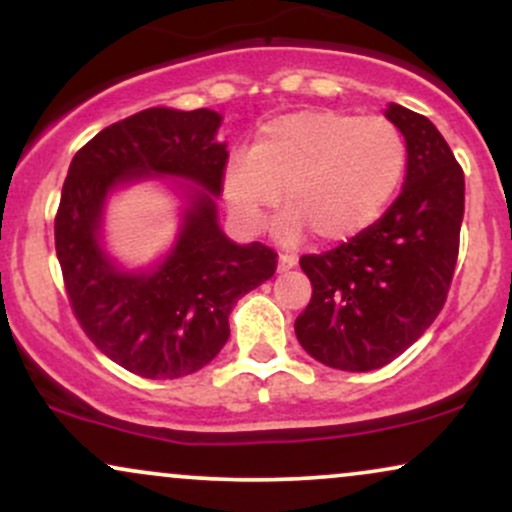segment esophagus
<instances>
[{
    "instance_id": "esophagus-1",
    "label": "esophagus",
    "mask_w": 512,
    "mask_h": 512,
    "mask_svg": "<svg viewBox=\"0 0 512 512\" xmlns=\"http://www.w3.org/2000/svg\"><path fill=\"white\" fill-rule=\"evenodd\" d=\"M298 264V257L293 255H279V272H289Z\"/></svg>"
}]
</instances>
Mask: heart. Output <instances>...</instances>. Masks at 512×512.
I'll return each mask as SVG.
<instances>
[{"label":"heart","instance_id":"1","mask_svg":"<svg viewBox=\"0 0 512 512\" xmlns=\"http://www.w3.org/2000/svg\"><path fill=\"white\" fill-rule=\"evenodd\" d=\"M409 146L385 117L339 110H303L269 120L252 151H236L223 166V197L245 228L255 231L281 202L276 238L296 243L313 233L342 243L373 226L407 175Z\"/></svg>","mask_w":512,"mask_h":512}]
</instances>
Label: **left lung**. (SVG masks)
Here are the masks:
<instances>
[{"label":"left lung","mask_w":512,"mask_h":512,"mask_svg":"<svg viewBox=\"0 0 512 512\" xmlns=\"http://www.w3.org/2000/svg\"><path fill=\"white\" fill-rule=\"evenodd\" d=\"M385 117L409 146L402 192L349 243L301 257L313 298L296 317L298 342L351 373L387 366L433 325L460 250L464 173L448 142L404 105L390 103Z\"/></svg>","instance_id":"obj_1"}]
</instances>
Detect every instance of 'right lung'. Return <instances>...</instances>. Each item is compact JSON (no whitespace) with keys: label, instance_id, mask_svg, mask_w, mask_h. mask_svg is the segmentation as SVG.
<instances>
[{"label":"right lung","instance_id":"add662e5","mask_svg":"<svg viewBox=\"0 0 512 512\" xmlns=\"http://www.w3.org/2000/svg\"><path fill=\"white\" fill-rule=\"evenodd\" d=\"M221 122L209 108H146L98 132L64 180L55 248L69 303L88 339L142 378L207 366L228 342L238 298L276 272L274 250L233 243L219 226ZM139 181H163L179 197V233L158 261L127 268L104 245V209Z\"/></svg>","mask_w":512,"mask_h":512}]
</instances>
